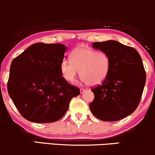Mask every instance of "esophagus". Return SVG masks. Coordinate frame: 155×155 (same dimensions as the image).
<instances>
[{
    "mask_svg": "<svg viewBox=\"0 0 155 155\" xmlns=\"http://www.w3.org/2000/svg\"><path fill=\"white\" fill-rule=\"evenodd\" d=\"M86 91H87V89H80V93L81 94H83L84 92Z\"/></svg>",
    "mask_w": 155,
    "mask_h": 155,
    "instance_id": "obj_1",
    "label": "esophagus"
}]
</instances>
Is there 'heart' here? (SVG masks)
<instances>
[{
  "label": "heart",
  "mask_w": 155,
  "mask_h": 155,
  "mask_svg": "<svg viewBox=\"0 0 155 155\" xmlns=\"http://www.w3.org/2000/svg\"><path fill=\"white\" fill-rule=\"evenodd\" d=\"M110 68V59L104 52L79 47L72 52L71 60L61 64V75L68 82L74 81L79 74L89 86H97L104 81Z\"/></svg>",
  "instance_id": "b5f03b06"
}]
</instances>
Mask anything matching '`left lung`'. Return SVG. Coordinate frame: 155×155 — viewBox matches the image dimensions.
I'll return each instance as SVG.
<instances>
[{"mask_svg":"<svg viewBox=\"0 0 155 155\" xmlns=\"http://www.w3.org/2000/svg\"><path fill=\"white\" fill-rule=\"evenodd\" d=\"M92 47L108 55L110 68L107 78L92 89L91 113L105 121L124 119L134 112L140 101L146 72L137 51L117 41L94 42Z\"/></svg>","mask_w":155,"mask_h":155,"instance_id":"obj_1","label":"left lung"}]
</instances>
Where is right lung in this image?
<instances>
[{"instance_id": "1", "label": "right lung", "mask_w": 155, "mask_h": 155, "mask_svg": "<svg viewBox=\"0 0 155 155\" xmlns=\"http://www.w3.org/2000/svg\"><path fill=\"white\" fill-rule=\"evenodd\" d=\"M66 46L37 43L13 60L8 91L21 115L35 123H51L65 114L78 87L64 79L60 70Z\"/></svg>"}]
</instances>
